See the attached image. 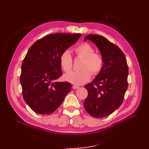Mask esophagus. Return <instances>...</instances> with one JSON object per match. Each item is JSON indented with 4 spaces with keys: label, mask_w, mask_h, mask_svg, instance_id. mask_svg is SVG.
<instances>
[{
    "label": "esophagus",
    "mask_w": 149,
    "mask_h": 149,
    "mask_svg": "<svg viewBox=\"0 0 149 149\" xmlns=\"http://www.w3.org/2000/svg\"><path fill=\"white\" fill-rule=\"evenodd\" d=\"M79 88L78 86H76V85H74V86H72V88L74 90H76V89H78V88Z\"/></svg>",
    "instance_id": "esophagus-1"
}]
</instances>
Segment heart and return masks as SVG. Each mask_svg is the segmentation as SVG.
I'll list each match as a JSON object with an SVG mask.
<instances>
[{"mask_svg": "<svg viewBox=\"0 0 149 149\" xmlns=\"http://www.w3.org/2000/svg\"><path fill=\"white\" fill-rule=\"evenodd\" d=\"M74 50L77 57L83 59L80 65L81 70L69 72L63 77L66 81L72 84L81 85L90 79L91 74L93 75L99 74L103 68L104 59L100 54L94 52L93 47L86 43L77 45ZM59 64L64 72H68L71 70L73 60L68 50H65L61 54Z\"/></svg>", "mask_w": 149, "mask_h": 149, "instance_id": "1", "label": "heart"}]
</instances>
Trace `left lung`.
Segmentation results:
<instances>
[{
    "label": "left lung",
    "mask_w": 149,
    "mask_h": 149,
    "mask_svg": "<svg viewBox=\"0 0 149 149\" xmlns=\"http://www.w3.org/2000/svg\"><path fill=\"white\" fill-rule=\"evenodd\" d=\"M88 40L99 49L104 66L95 79L84 86L88 95L83 105L91 116L102 118L122 105L128 87V66L121 49L106 38L89 34L84 38V41Z\"/></svg>",
    "instance_id": "1"
}]
</instances>
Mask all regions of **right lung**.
I'll return each instance as SVG.
<instances>
[{"label": "right lung", "instance_id": "add662e5", "mask_svg": "<svg viewBox=\"0 0 149 149\" xmlns=\"http://www.w3.org/2000/svg\"><path fill=\"white\" fill-rule=\"evenodd\" d=\"M81 34L54 33L37 40L22 64L20 81L25 102L34 112L49 115L58 108L71 90L62 75L59 56L77 42Z\"/></svg>", "mask_w": 149, "mask_h": 149}]
</instances>
